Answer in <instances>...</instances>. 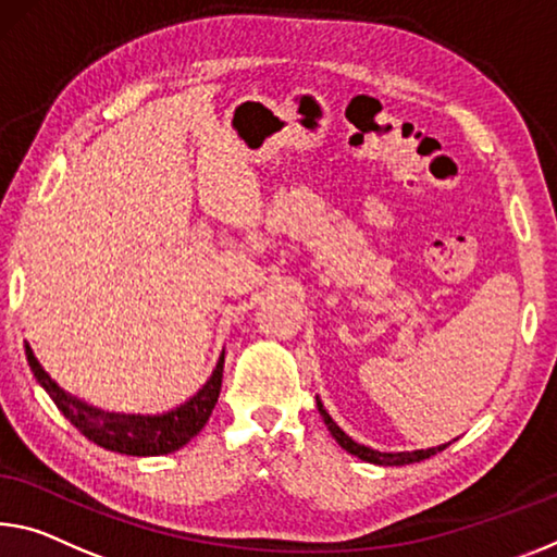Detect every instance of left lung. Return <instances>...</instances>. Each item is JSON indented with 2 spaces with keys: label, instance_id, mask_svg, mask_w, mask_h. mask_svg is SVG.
Masks as SVG:
<instances>
[{
  "label": "left lung",
  "instance_id": "left-lung-1",
  "mask_svg": "<svg viewBox=\"0 0 557 557\" xmlns=\"http://www.w3.org/2000/svg\"><path fill=\"white\" fill-rule=\"evenodd\" d=\"M317 409H320L322 419H324V423H326V429H330V434H332L334 441H337V444L344 448V451L351 454V456H357V458H361V461H367V463H376V466H406V463H419V461H423V458H431L434 454L444 451V448H446L448 444H451V441H448V444H441V446H434V448H421V451L382 454V451H374V448H369V446H364V444H357L355 438L344 434V431L337 426V423H334V419L330 417V413H326V409H324L322 401H320V396H317Z\"/></svg>",
  "mask_w": 557,
  "mask_h": 557
}]
</instances>
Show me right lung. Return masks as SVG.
<instances>
[{
    "label": "right lung",
    "instance_id": "add662e5",
    "mask_svg": "<svg viewBox=\"0 0 557 557\" xmlns=\"http://www.w3.org/2000/svg\"><path fill=\"white\" fill-rule=\"evenodd\" d=\"M26 347V361H29L34 376L44 386V392L51 396L57 409L82 431V434L94 441L96 446L106 448V451H116L126 456H163L173 454L183 448L193 436L200 434L206 426L210 413H213L220 384H223V364L225 351L220 355L213 374L200 389L190 396L188 401L175 406L171 411L163 413H116L103 411L99 406L86 404L78 396L69 394L51 379L39 359L34 357L29 344Z\"/></svg>",
    "mask_w": 557,
    "mask_h": 557
}]
</instances>
